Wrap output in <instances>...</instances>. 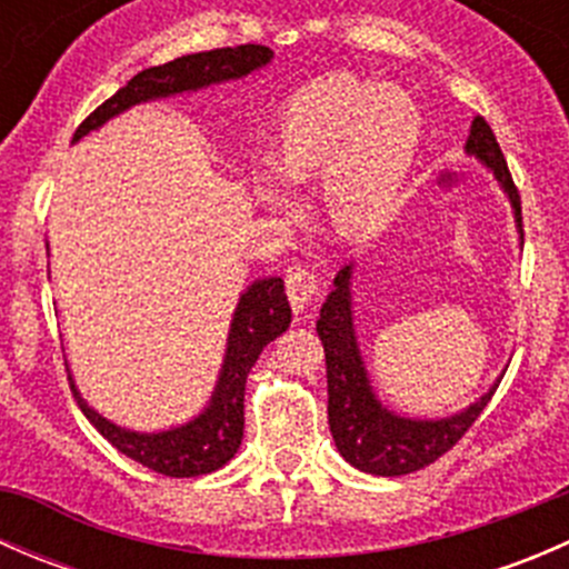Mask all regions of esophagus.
<instances>
[{
	"label": "esophagus",
	"mask_w": 569,
	"mask_h": 569,
	"mask_svg": "<svg viewBox=\"0 0 569 569\" xmlns=\"http://www.w3.org/2000/svg\"><path fill=\"white\" fill-rule=\"evenodd\" d=\"M319 286H317V278H313V272H308V269L300 267V263L286 269V297H289L295 313L308 311V306H311Z\"/></svg>",
	"instance_id": "1"
}]
</instances>
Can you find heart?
<instances>
[{"label":"heart","instance_id":"obj_1","mask_svg":"<svg viewBox=\"0 0 569 569\" xmlns=\"http://www.w3.org/2000/svg\"><path fill=\"white\" fill-rule=\"evenodd\" d=\"M421 109L401 88L327 73L297 90L280 109L269 164L283 183L319 178L327 222L343 237L377 231L391 220L421 146ZM272 209L289 200L272 183H258Z\"/></svg>","mask_w":569,"mask_h":569}]
</instances>
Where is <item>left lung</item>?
<instances>
[{"label":"left lung","instance_id":"obj_1","mask_svg":"<svg viewBox=\"0 0 569 569\" xmlns=\"http://www.w3.org/2000/svg\"><path fill=\"white\" fill-rule=\"evenodd\" d=\"M465 148L476 159H481L496 173L501 187L507 189L518 226L523 231L520 192L515 187L512 173H509L501 146H498L496 134L485 118L473 120ZM349 278H352V263L336 274V289L321 306V317L317 321L327 363V421H330L332 440H336V449L341 451L343 460L358 470H366V473H416L460 443L462 435L473 427L487 401L492 399L496 388L460 416L440 418V421H410V418L388 412L371 393L369 377H366L363 360H360L358 343H355Z\"/></svg>","mask_w":569,"mask_h":569}]
</instances>
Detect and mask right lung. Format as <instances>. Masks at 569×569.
<instances>
[{"instance_id":"add662e5","label":"right lung","mask_w":569,"mask_h":569,"mask_svg":"<svg viewBox=\"0 0 569 569\" xmlns=\"http://www.w3.org/2000/svg\"><path fill=\"white\" fill-rule=\"evenodd\" d=\"M269 57H272L269 46L244 43L183 54L164 62V66L146 68L137 77H131L112 99L96 107L79 123L73 140L84 137L90 129H99L112 114L140 104V101L162 99V96L183 93V90H198L203 84L226 82V79H239L244 73L256 71V68L267 66ZM289 321L291 308L289 300H286L283 280L267 278L252 283L239 300L237 313H233L226 363H222L220 382H217V391L211 396V405L206 407L203 416L189 421L187 427L170 429V432L140 435L114 427V423H109L107 418H101L99 412L84 405L73 382L71 391L77 396L88 421L104 435L120 455L146 465L153 473L173 476V479L211 473V470L222 468L237 455L244 432V386H248V375L256 366L261 349L269 341H274L289 327Z\"/></svg>"}]
</instances>
